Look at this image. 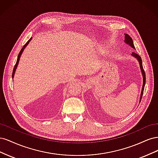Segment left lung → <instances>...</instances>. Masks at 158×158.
Segmentation results:
<instances>
[{
  "instance_id": "8db88e82",
  "label": "left lung",
  "mask_w": 158,
  "mask_h": 158,
  "mask_svg": "<svg viewBox=\"0 0 158 158\" xmlns=\"http://www.w3.org/2000/svg\"><path fill=\"white\" fill-rule=\"evenodd\" d=\"M125 44H128L130 45L131 47H132L133 49H135V45H134L133 44V41L132 40V38L130 37V35H128L127 33H125ZM132 56H135V58L138 60L139 62V64H140V67L141 69V72H142V77H143V84H142V91H141V94H140V102L141 101V99L142 97V95L143 93H144V86H145V84H146V74H145V72L144 70V69H143V66H142V59H141V57L140 55H138V54H136V52H132L131 54Z\"/></svg>"
}]
</instances>
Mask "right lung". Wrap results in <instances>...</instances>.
<instances>
[{"mask_svg":"<svg viewBox=\"0 0 158 158\" xmlns=\"http://www.w3.org/2000/svg\"><path fill=\"white\" fill-rule=\"evenodd\" d=\"M31 38L32 37H31L30 39L28 40L27 41V43L26 44L23 46V47L22 48V49L20 50V52H19V54H18V59H17V61H16V64H15V66H14V69H13V72H12V78H14V74H15V72H16V68H17V66H18V63H19V60H20V56H21V55H22V52H23V50H24V49L26 48V46L28 45V44H29L30 43V41L31 40Z\"/></svg>","mask_w":158,"mask_h":158,"instance_id":"1","label":"right lung"}]
</instances>
